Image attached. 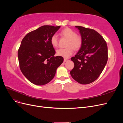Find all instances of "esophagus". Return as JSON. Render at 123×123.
Wrapping results in <instances>:
<instances>
[{
  "label": "esophagus",
  "instance_id": "obj_1",
  "mask_svg": "<svg viewBox=\"0 0 123 123\" xmlns=\"http://www.w3.org/2000/svg\"><path fill=\"white\" fill-rule=\"evenodd\" d=\"M68 61V59H67L64 58V62H67Z\"/></svg>",
  "mask_w": 123,
  "mask_h": 123
}]
</instances>
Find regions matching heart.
Instances as JSON below:
<instances>
[{
	"label": "heart",
	"instance_id": "b5f03b06",
	"mask_svg": "<svg viewBox=\"0 0 123 123\" xmlns=\"http://www.w3.org/2000/svg\"><path fill=\"white\" fill-rule=\"evenodd\" d=\"M60 35L68 39L67 46H70L65 49L61 48L56 51V53L58 56L64 58H68L73 53V48L77 50L80 49L82 45V39L81 37L78 36L76 33L70 28H66L62 30ZM58 39L56 34H53L51 38V43L53 47H56L58 45ZM72 47H71L70 46Z\"/></svg>",
	"mask_w": 123,
	"mask_h": 123
}]
</instances>
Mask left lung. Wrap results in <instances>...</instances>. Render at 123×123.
I'll return each mask as SVG.
<instances>
[{"mask_svg":"<svg viewBox=\"0 0 123 123\" xmlns=\"http://www.w3.org/2000/svg\"><path fill=\"white\" fill-rule=\"evenodd\" d=\"M82 39L79 52L71 59L74 67L70 71L73 79L80 84L93 82L100 75L108 61L106 41L93 29L75 26Z\"/></svg>","mask_w":123,"mask_h":123,"instance_id":"8db88e82","label":"left lung"}]
</instances>
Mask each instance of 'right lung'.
<instances>
[{
	"instance_id": "add662e5",
	"label": "right lung",
	"mask_w": 123,
	"mask_h": 123,
	"mask_svg": "<svg viewBox=\"0 0 123 123\" xmlns=\"http://www.w3.org/2000/svg\"><path fill=\"white\" fill-rule=\"evenodd\" d=\"M60 27L42 26L29 33L21 41L18 51L20 69L33 84L42 86L49 83L64 62L62 56H54L55 51L51 43L52 36Z\"/></svg>"
}]
</instances>
